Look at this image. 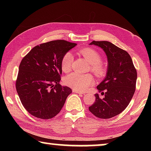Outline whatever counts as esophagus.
Segmentation results:
<instances>
[{"label": "esophagus", "mask_w": 151, "mask_h": 151, "mask_svg": "<svg viewBox=\"0 0 151 151\" xmlns=\"http://www.w3.org/2000/svg\"><path fill=\"white\" fill-rule=\"evenodd\" d=\"M73 93H78V94H83L84 93H81V92H80V91H76V90H73Z\"/></svg>", "instance_id": "1"}]
</instances>
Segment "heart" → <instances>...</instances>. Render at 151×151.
Returning <instances> with one entry per match:
<instances>
[{"label": "heart", "mask_w": 151, "mask_h": 151, "mask_svg": "<svg viewBox=\"0 0 151 151\" xmlns=\"http://www.w3.org/2000/svg\"><path fill=\"white\" fill-rule=\"evenodd\" d=\"M78 53L85 58L91 65V70L98 77H102L106 73V68L101 62V57L99 53L91 48H85L78 50ZM73 60V55L66 52L61 60V68L65 73L70 70ZM65 85L75 90L84 92L94 84V78L88 74L73 73L66 75L64 78Z\"/></svg>", "instance_id": "b5f03b06"}]
</instances>
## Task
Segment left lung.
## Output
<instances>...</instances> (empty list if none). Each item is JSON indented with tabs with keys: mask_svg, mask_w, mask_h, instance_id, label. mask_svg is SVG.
Instances as JSON below:
<instances>
[{
	"mask_svg": "<svg viewBox=\"0 0 151 151\" xmlns=\"http://www.w3.org/2000/svg\"><path fill=\"white\" fill-rule=\"evenodd\" d=\"M89 45L101 48L108 61L105 78L96 86L104 96L95 94V102L88 107L89 111L98 118H112L123 111L131 102L136 88L137 70L129 53L112 43L93 40Z\"/></svg>",
	"mask_w": 151,
	"mask_h": 151,
	"instance_id": "1",
	"label": "left lung"
}]
</instances>
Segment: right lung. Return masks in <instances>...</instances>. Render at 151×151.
Wrapping results in <instances>:
<instances>
[{"instance_id":"right-lung-1","label":"right lung","mask_w":151,"mask_h":151,"mask_svg":"<svg viewBox=\"0 0 151 151\" xmlns=\"http://www.w3.org/2000/svg\"><path fill=\"white\" fill-rule=\"evenodd\" d=\"M76 45L64 40H52L36 46L22 58L16 88L22 105L32 116L52 119L62 109L72 90L59 84L61 60Z\"/></svg>"}]
</instances>
